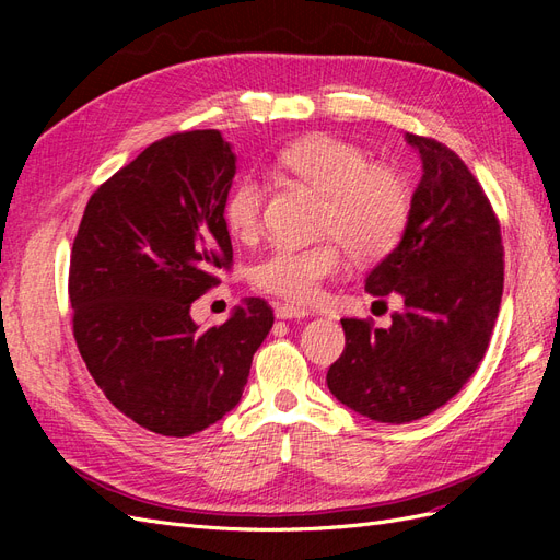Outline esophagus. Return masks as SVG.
Segmentation results:
<instances>
[{"mask_svg":"<svg viewBox=\"0 0 560 560\" xmlns=\"http://www.w3.org/2000/svg\"><path fill=\"white\" fill-rule=\"evenodd\" d=\"M311 311L303 306H294V303H278L276 317L278 319H296V317H308Z\"/></svg>","mask_w":560,"mask_h":560,"instance_id":"34e87169","label":"esophagus"}]
</instances>
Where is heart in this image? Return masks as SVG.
Returning <instances> with one entry per match:
<instances>
[{"instance_id": "b5f03b06", "label": "heart", "mask_w": 560, "mask_h": 560, "mask_svg": "<svg viewBox=\"0 0 560 560\" xmlns=\"http://www.w3.org/2000/svg\"><path fill=\"white\" fill-rule=\"evenodd\" d=\"M280 163L325 194L319 231L329 238L315 245H276L254 266L252 280L261 292L292 301H313L322 282L343 266V245L358 261H376L393 252L409 224L411 198L393 167L369 163L358 144L308 135L282 149ZM264 189L243 179L229 194L224 222L233 238L254 241L261 231Z\"/></svg>"}]
</instances>
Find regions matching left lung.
Instances as JSON below:
<instances>
[{
    "label": "left lung",
    "mask_w": 560,
    "mask_h": 560,
    "mask_svg": "<svg viewBox=\"0 0 560 560\" xmlns=\"http://www.w3.org/2000/svg\"><path fill=\"white\" fill-rule=\"evenodd\" d=\"M422 163L401 241L366 276L371 296L397 294L389 327L341 319L346 350L327 371L331 395L378 422L436 411L483 360L498 319L504 249L493 208L460 156L406 132Z\"/></svg>",
    "instance_id": "8db88e82"
}]
</instances>
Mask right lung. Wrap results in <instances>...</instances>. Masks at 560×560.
<instances>
[{
	"label": "right lung",
	"mask_w": 560,
	"mask_h": 560,
	"mask_svg": "<svg viewBox=\"0 0 560 560\" xmlns=\"http://www.w3.org/2000/svg\"><path fill=\"white\" fill-rule=\"evenodd\" d=\"M235 154L219 130L149 144L91 196L70 261L74 338L105 397L138 425L189 436L241 401L273 311L249 296L200 329L191 303L233 261Z\"/></svg>",
	"instance_id": "obj_1"
}]
</instances>
